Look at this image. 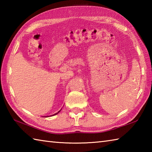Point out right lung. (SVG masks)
<instances>
[{
	"label": "right lung",
	"instance_id": "1",
	"mask_svg": "<svg viewBox=\"0 0 152 152\" xmlns=\"http://www.w3.org/2000/svg\"><path fill=\"white\" fill-rule=\"evenodd\" d=\"M60 111H61V110H60ZM60 111H59V112H58L57 113H56V114H54L53 115H50V116H52V115H56V114H58V113H59V112ZM48 117H49V116H48Z\"/></svg>",
	"mask_w": 152,
	"mask_h": 152
}]
</instances>
